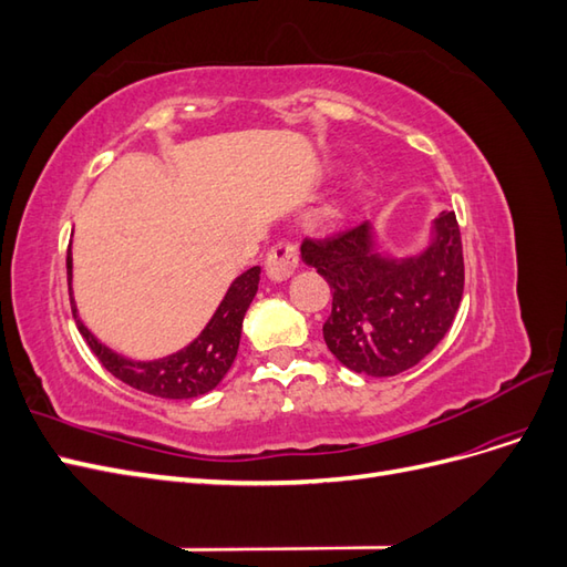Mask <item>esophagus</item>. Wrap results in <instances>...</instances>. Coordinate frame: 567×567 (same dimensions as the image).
Listing matches in <instances>:
<instances>
[{"label":"esophagus","mask_w":567,"mask_h":567,"mask_svg":"<svg viewBox=\"0 0 567 567\" xmlns=\"http://www.w3.org/2000/svg\"><path fill=\"white\" fill-rule=\"evenodd\" d=\"M298 262H300L298 246L290 241H279V244H274L271 250L267 252L265 271L271 281H284L298 269Z\"/></svg>","instance_id":"obj_1"}]
</instances>
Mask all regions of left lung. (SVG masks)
<instances>
[{
  "label": "left lung",
  "mask_w": 567,
  "mask_h": 567,
  "mask_svg": "<svg viewBox=\"0 0 567 567\" xmlns=\"http://www.w3.org/2000/svg\"><path fill=\"white\" fill-rule=\"evenodd\" d=\"M300 250L333 290L323 340L348 369L375 379L398 375L452 329L466 279L452 210L440 213L435 244L416 260L375 255L369 221L323 238L307 236Z\"/></svg>",
  "instance_id": "left-lung-1"
}]
</instances>
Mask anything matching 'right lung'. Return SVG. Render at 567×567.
Listing matches in <instances>:
<instances>
[{
    "instance_id": "obj_1",
    "label": "right lung",
    "mask_w": 567,
    "mask_h": 567,
    "mask_svg": "<svg viewBox=\"0 0 567 567\" xmlns=\"http://www.w3.org/2000/svg\"><path fill=\"white\" fill-rule=\"evenodd\" d=\"M65 269L68 284H71V248H68ZM257 281H260V267H250L248 271H244L241 277L231 284L225 300L217 307L215 317L192 346L177 354L158 359V362H130V359L111 352L84 329V323L78 319L73 298L71 310L84 342H87L99 362L104 364V369H109L117 381L127 383L134 390L148 392L153 398L188 400L210 392L221 379H225V373L234 364L238 340H241L244 317L257 293Z\"/></svg>"
}]
</instances>
